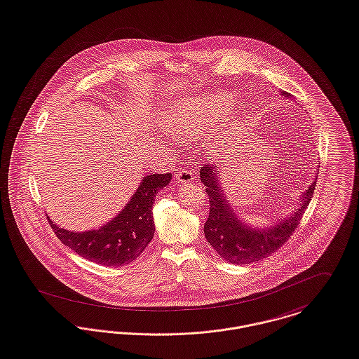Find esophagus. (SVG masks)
<instances>
[{
    "label": "esophagus",
    "instance_id": "34e87169",
    "mask_svg": "<svg viewBox=\"0 0 359 359\" xmlns=\"http://www.w3.org/2000/svg\"><path fill=\"white\" fill-rule=\"evenodd\" d=\"M175 178H177V181H180L182 184H189V182L194 181V172H192L191 168L185 167V168H181V170L177 171Z\"/></svg>",
    "mask_w": 359,
    "mask_h": 359
}]
</instances>
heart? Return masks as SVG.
<instances>
[{
	"instance_id": "heart-1",
	"label": "heart",
	"mask_w": 359,
	"mask_h": 359,
	"mask_svg": "<svg viewBox=\"0 0 359 359\" xmlns=\"http://www.w3.org/2000/svg\"><path fill=\"white\" fill-rule=\"evenodd\" d=\"M229 108L230 100L224 93L184 101L170 111L168 128L175 137L191 140L226 115Z\"/></svg>"
}]
</instances>
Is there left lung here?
I'll use <instances>...</instances> for the list:
<instances>
[{"instance_id": "obj_1", "label": "left lung", "mask_w": 359, "mask_h": 359, "mask_svg": "<svg viewBox=\"0 0 359 359\" xmlns=\"http://www.w3.org/2000/svg\"><path fill=\"white\" fill-rule=\"evenodd\" d=\"M284 96L287 93L283 92ZM200 180L205 185V192L210 201V214L204 224V237L225 261L233 264H248L262 261L277 252L294 233L302 217L311 201L317 180L309 187L300 197V208L283 219L280 224L267 230H254L243 225L234 215L231 207L226 203L218 184V171L210 163L200 170Z\"/></svg>"}]
</instances>
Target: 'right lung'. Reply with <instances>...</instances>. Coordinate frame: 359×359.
Masks as SVG:
<instances>
[{
  "label": "right lung",
  "mask_w": 359,
  "mask_h": 359,
  "mask_svg": "<svg viewBox=\"0 0 359 359\" xmlns=\"http://www.w3.org/2000/svg\"><path fill=\"white\" fill-rule=\"evenodd\" d=\"M171 172L151 174L142 178L130 201L111 222L97 230L74 233L49 225L57 238L88 261L102 266H125L135 261L154 238L152 205L161 189L170 182Z\"/></svg>",
  "instance_id": "obj_1"
}]
</instances>
